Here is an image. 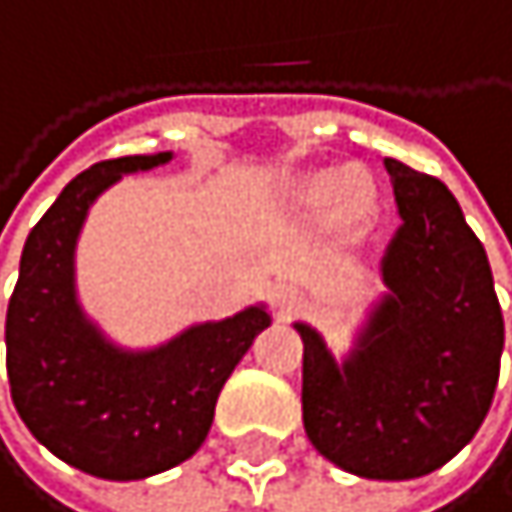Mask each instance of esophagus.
Wrapping results in <instances>:
<instances>
[{
	"label": "esophagus",
	"mask_w": 512,
	"mask_h": 512,
	"mask_svg": "<svg viewBox=\"0 0 512 512\" xmlns=\"http://www.w3.org/2000/svg\"><path fill=\"white\" fill-rule=\"evenodd\" d=\"M273 303H276V312L282 318H291L303 309V294L294 288V285H276L273 288Z\"/></svg>",
	"instance_id": "obj_1"
}]
</instances>
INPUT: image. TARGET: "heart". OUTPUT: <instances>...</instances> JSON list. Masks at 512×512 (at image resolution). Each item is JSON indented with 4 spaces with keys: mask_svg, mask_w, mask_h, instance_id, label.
<instances>
[{
    "mask_svg": "<svg viewBox=\"0 0 512 512\" xmlns=\"http://www.w3.org/2000/svg\"><path fill=\"white\" fill-rule=\"evenodd\" d=\"M366 176L357 167H321L303 173L291 182V194L300 206L330 209L342 206L348 218H366L372 209V185L362 182Z\"/></svg>",
    "mask_w": 512,
    "mask_h": 512,
    "instance_id": "b5f03b06",
    "label": "heart"
}]
</instances>
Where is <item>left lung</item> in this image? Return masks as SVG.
Listing matches in <instances>:
<instances>
[{
  "label": "left lung",
  "mask_w": 512,
  "mask_h": 512,
  "mask_svg": "<svg viewBox=\"0 0 512 512\" xmlns=\"http://www.w3.org/2000/svg\"><path fill=\"white\" fill-rule=\"evenodd\" d=\"M399 230L387 294L339 363L318 330L303 339V426L348 474L414 480L447 465L480 429L501 372L504 318L483 242L450 188L396 158Z\"/></svg>",
  "instance_id": "8db88e82"
}]
</instances>
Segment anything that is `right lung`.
<instances>
[{"label":"right lung","instance_id":"add662e5","mask_svg":"<svg viewBox=\"0 0 512 512\" xmlns=\"http://www.w3.org/2000/svg\"><path fill=\"white\" fill-rule=\"evenodd\" d=\"M170 158L125 155L74 176L29 230L8 303L5 366L20 420L53 456L104 480H143L191 459L224 381L270 327L264 306H248L158 348L125 351L83 315L74 248L89 206L122 173Z\"/></svg>","mask_w":512,"mask_h":512}]
</instances>
